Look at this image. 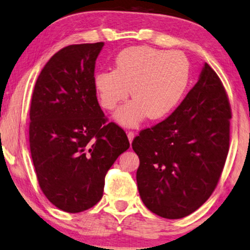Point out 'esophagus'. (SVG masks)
Instances as JSON below:
<instances>
[{"mask_svg":"<svg viewBox=\"0 0 250 250\" xmlns=\"http://www.w3.org/2000/svg\"><path fill=\"white\" fill-rule=\"evenodd\" d=\"M126 136H128V139L130 141V144H131L133 138H134V132L133 131H128V132H126Z\"/></svg>","mask_w":250,"mask_h":250,"instance_id":"1","label":"esophagus"}]
</instances>
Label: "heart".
<instances>
[{
  "label": "heart",
  "mask_w": 250,
  "mask_h": 250,
  "mask_svg": "<svg viewBox=\"0 0 250 250\" xmlns=\"http://www.w3.org/2000/svg\"><path fill=\"white\" fill-rule=\"evenodd\" d=\"M189 61L177 51L150 46H130L114 59V70L96 73L93 79L99 102L113 110L129 97L134 98L117 111L116 119L125 125H136L149 116L160 119L184 96L189 81Z\"/></svg>",
  "instance_id": "obj_1"
}]
</instances>
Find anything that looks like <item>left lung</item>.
<instances>
[{"instance_id":"obj_1","label":"left lung","mask_w":250,"mask_h":250,"mask_svg":"<svg viewBox=\"0 0 250 250\" xmlns=\"http://www.w3.org/2000/svg\"><path fill=\"white\" fill-rule=\"evenodd\" d=\"M230 119L223 82L205 63L199 80L180 105L132 141L140 160L138 189L150 211L179 219L208 200L227 159Z\"/></svg>"}]
</instances>
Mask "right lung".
Listing matches in <instances>:
<instances>
[{
  "instance_id": "right-lung-1",
  "label": "right lung",
  "mask_w": 250,
  "mask_h": 250,
  "mask_svg": "<svg viewBox=\"0 0 250 250\" xmlns=\"http://www.w3.org/2000/svg\"><path fill=\"white\" fill-rule=\"evenodd\" d=\"M104 42L58 51L38 77L30 106L31 157L42 192L61 210H88L104 196V178L130 144L101 110L94 68Z\"/></svg>"
}]
</instances>
